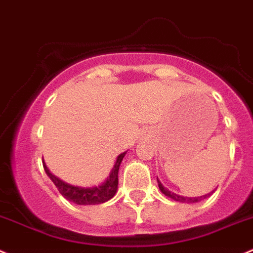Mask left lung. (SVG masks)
Masks as SVG:
<instances>
[{"mask_svg":"<svg viewBox=\"0 0 253 253\" xmlns=\"http://www.w3.org/2000/svg\"><path fill=\"white\" fill-rule=\"evenodd\" d=\"M158 180V179H157ZM158 186L159 189H161V192L163 193L166 197L170 198V199H173L174 202H179V203H188V204H192V203H198V202H202V200L207 199L208 197H210L211 195V193H209V194H205V195H202V197H197V198H188V197H183V195H178L175 194V193L173 192H169L168 189L164 188L163 185H162L161 181L158 180Z\"/></svg>","mask_w":253,"mask_h":253,"instance_id":"8db88e82","label":"left lung"}]
</instances>
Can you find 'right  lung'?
Returning <instances> with one entry per match:
<instances>
[{
    "mask_svg": "<svg viewBox=\"0 0 253 253\" xmlns=\"http://www.w3.org/2000/svg\"><path fill=\"white\" fill-rule=\"evenodd\" d=\"M125 156H126V152L120 154L117 157L114 168L111 169V173L107 176L106 180L101 185L92 186V188H80V186L70 185V184L56 178L54 174H51L49 171V169L46 168L45 163H43V167L46 175L51 179L54 185L58 188L59 193L65 199L75 203L78 205H96L107 202V200L114 198V195L116 194L117 185H119V169Z\"/></svg>",
    "mask_w": 253,
    "mask_h": 253,
    "instance_id": "obj_1",
    "label": "right lung"
}]
</instances>
